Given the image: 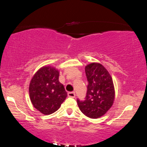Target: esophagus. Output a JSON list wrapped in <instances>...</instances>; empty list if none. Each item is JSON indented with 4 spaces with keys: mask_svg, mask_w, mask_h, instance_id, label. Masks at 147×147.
<instances>
[{
    "mask_svg": "<svg viewBox=\"0 0 147 147\" xmlns=\"http://www.w3.org/2000/svg\"><path fill=\"white\" fill-rule=\"evenodd\" d=\"M67 96H68V97H69V98H75L76 94H75V92H68Z\"/></svg>",
    "mask_w": 147,
    "mask_h": 147,
    "instance_id": "1",
    "label": "esophagus"
}]
</instances>
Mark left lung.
Returning <instances> with one entry per match:
<instances>
[{"label":"left lung","instance_id":"8db88e82","mask_svg":"<svg viewBox=\"0 0 147 147\" xmlns=\"http://www.w3.org/2000/svg\"><path fill=\"white\" fill-rule=\"evenodd\" d=\"M88 82L87 95L84 101L77 100L84 115L99 118L107 112L114 104L115 89L112 76L101 63H91L85 67Z\"/></svg>","mask_w":147,"mask_h":147}]
</instances>
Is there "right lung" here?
Instances as JSON below:
<instances>
[{
    "instance_id": "obj_1",
    "label": "right lung",
    "mask_w": 147,
    "mask_h": 147,
    "mask_svg": "<svg viewBox=\"0 0 147 147\" xmlns=\"http://www.w3.org/2000/svg\"><path fill=\"white\" fill-rule=\"evenodd\" d=\"M59 71L45 65L36 71L29 84L30 100L33 106L44 115L57 111L67 97L64 86L59 81Z\"/></svg>"
}]
</instances>
